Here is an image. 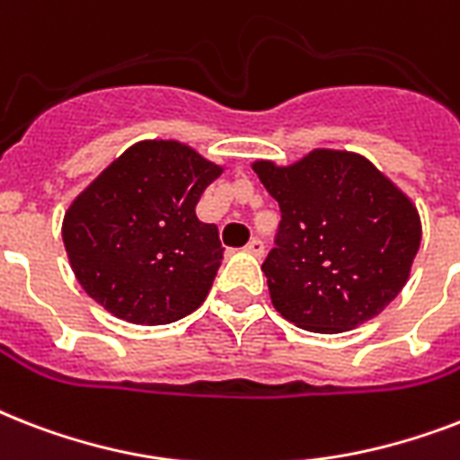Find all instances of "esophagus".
Listing matches in <instances>:
<instances>
[{"label":"esophagus","instance_id":"1","mask_svg":"<svg viewBox=\"0 0 460 460\" xmlns=\"http://www.w3.org/2000/svg\"><path fill=\"white\" fill-rule=\"evenodd\" d=\"M245 252H251L255 258H262L265 255V243L260 238H251V243L245 245Z\"/></svg>","mask_w":460,"mask_h":460}]
</instances>
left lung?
<instances>
[{"mask_svg": "<svg viewBox=\"0 0 460 460\" xmlns=\"http://www.w3.org/2000/svg\"><path fill=\"white\" fill-rule=\"evenodd\" d=\"M252 172L281 209L277 248L262 262L281 317L339 334L401 294L420 248V215L370 159L317 147L288 166L258 159Z\"/></svg>", "mask_w": 460, "mask_h": 460, "instance_id": "1", "label": "left lung"}]
</instances>
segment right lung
<instances>
[{"label":"right lung","mask_w":460,"mask_h":460,"mask_svg":"<svg viewBox=\"0 0 460 460\" xmlns=\"http://www.w3.org/2000/svg\"><path fill=\"white\" fill-rule=\"evenodd\" d=\"M222 172L179 140H140L119 155L61 224L83 291L119 320L147 327L198 310L224 248L195 205Z\"/></svg>","instance_id":"add662e5"}]
</instances>
